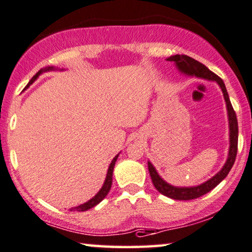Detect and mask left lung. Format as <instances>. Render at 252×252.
I'll list each match as a JSON object with an SVG mask.
<instances>
[{
  "label": "left lung",
  "mask_w": 252,
  "mask_h": 252,
  "mask_svg": "<svg viewBox=\"0 0 252 252\" xmlns=\"http://www.w3.org/2000/svg\"><path fill=\"white\" fill-rule=\"evenodd\" d=\"M167 61L173 62L177 70L183 75L189 76V77H197V78L210 80V82H216L218 85L220 86L221 91H222L224 102H226L227 107V115H228V126H229V150H228V158L219 172H218L213 177H211L210 180L205 181L202 184L193 187H175L166 182L159 175V173L157 172L156 167L152 165L151 161H147V165H149V172L152 179L153 186L156 187V189L159 191L160 193L165 194V196L169 197L172 199L177 200H190V199H196L198 197L203 196L214 189L224 177L228 175V173L230 172L231 167H233L234 162L236 159V153H237V139H239V126H237V119L236 114L234 112L233 106H231L229 95L224 86L223 80L218 77L216 73H213L209 68H206L205 65L202 63L196 61V60L190 58L187 55H173L169 56L167 59Z\"/></svg>",
  "instance_id": "8db88e82"
}]
</instances>
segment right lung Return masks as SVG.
I'll use <instances>...</instances> for the list:
<instances>
[{
	"label": "right lung",
	"mask_w": 252,
	"mask_h": 252,
	"mask_svg": "<svg viewBox=\"0 0 252 252\" xmlns=\"http://www.w3.org/2000/svg\"><path fill=\"white\" fill-rule=\"evenodd\" d=\"M52 70H59V69H56L55 66H46V68L40 69L39 71L36 72L35 75L32 77V79L30 80L29 84H28V86H26L25 89H28V87H29L30 85H31L32 83H34L35 80L38 79V77H39L40 75H41V73L47 72V71H52ZM119 156H120V153L116 154L115 158H114V159L112 160V162H110V165H109V167H108V170H107V175H106L105 182H103L101 189H100V190L98 191V193H96L94 197H92V198L90 199V200H87L86 203L80 204V205H78V206L71 207V209H70V211H77V212H84V211H87V210L92 209V207H94L95 205H98V204H99L100 202H101V200H102L103 198H105V197H106L107 194H108V192H109L110 187H112V183H113V170H114V166H115V162H116V160H117V158H119Z\"/></svg>",
	"instance_id": "obj_1"
}]
</instances>
